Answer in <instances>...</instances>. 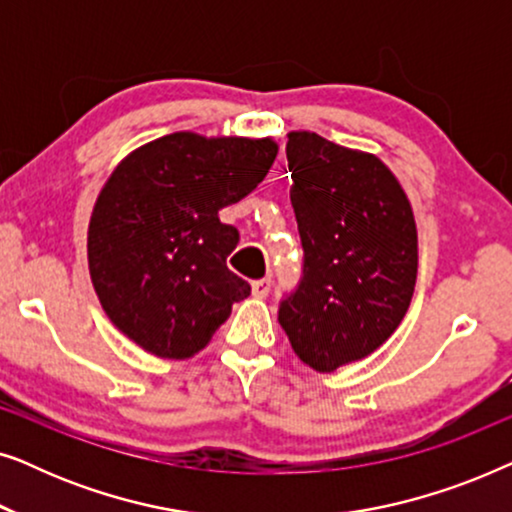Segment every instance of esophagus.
Returning <instances> with one entry per match:
<instances>
[{
	"instance_id": "34e87169",
	"label": "esophagus",
	"mask_w": 512,
	"mask_h": 512,
	"mask_svg": "<svg viewBox=\"0 0 512 512\" xmlns=\"http://www.w3.org/2000/svg\"><path fill=\"white\" fill-rule=\"evenodd\" d=\"M270 286H272V282L268 277L256 279V282H251V293H254L256 298H265L270 293Z\"/></svg>"
}]
</instances>
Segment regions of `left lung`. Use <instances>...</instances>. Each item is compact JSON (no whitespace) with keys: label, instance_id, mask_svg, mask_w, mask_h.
<instances>
[{"label":"left lung","instance_id":"1","mask_svg":"<svg viewBox=\"0 0 512 512\" xmlns=\"http://www.w3.org/2000/svg\"><path fill=\"white\" fill-rule=\"evenodd\" d=\"M305 261L298 289L279 303L293 352L317 373L366 359L408 312L417 282V226L394 172L373 153L289 132Z\"/></svg>","mask_w":512,"mask_h":512}]
</instances>
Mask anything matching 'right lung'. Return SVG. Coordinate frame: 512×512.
I'll return each instance as SVG.
<instances>
[{"label":"right lung","instance_id":"1","mask_svg":"<svg viewBox=\"0 0 512 512\" xmlns=\"http://www.w3.org/2000/svg\"><path fill=\"white\" fill-rule=\"evenodd\" d=\"M277 149L270 137L172 132L111 172L90 216L88 270L111 324L144 352L191 359L251 293L226 265L240 233L219 212L261 184Z\"/></svg>","mask_w":512,"mask_h":512}]
</instances>
